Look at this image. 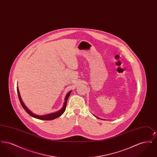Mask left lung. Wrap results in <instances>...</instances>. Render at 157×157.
Instances as JSON below:
<instances>
[{
	"label": "left lung",
	"mask_w": 157,
	"mask_h": 157,
	"mask_svg": "<svg viewBox=\"0 0 157 157\" xmlns=\"http://www.w3.org/2000/svg\"><path fill=\"white\" fill-rule=\"evenodd\" d=\"M97 118H98V117H97Z\"/></svg>",
	"instance_id": "obj_1"
}]
</instances>
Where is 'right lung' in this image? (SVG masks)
<instances>
[{
	"instance_id": "1",
	"label": "right lung",
	"mask_w": 157,
	"mask_h": 157,
	"mask_svg": "<svg viewBox=\"0 0 157 157\" xmlns=\"http://www.w3.org/2000/svg\"><path fill=\"white\" fill-rule=\"evenodd\" d=\"M17 94H18V97H19V99L20 101V102L21 104V105L22 106L23 109L26 111V112H27L28 114H29L30 116H32V117L33 118H37L39 120H53L58 117H60L61 115L63 114V113L65 112V109H66V107H67V100L68 99V98L69 97L72 90H70L65 97V102L63 104V105L62 108V109L59 110V111H57V112H54V113H49V114H47V115H36L35 113H33V112H31L30 110L25 106V104L23 103V102L22 101V99L21 97V95H20V93H19V90L18 89V87H17Z\"/></svg>"
}]
</instances>
